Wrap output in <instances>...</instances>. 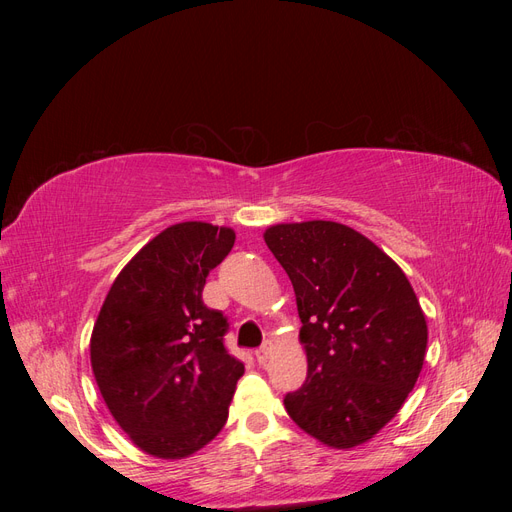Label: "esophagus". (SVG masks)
<instances>
[{"mask_svg":"<svg viewBox=\"0 0 512 512\" xmlns=\"http://www.w3.org/2000/svg\"><path fill=\"white\" fill-rule=\"evenodd\" d=\"M269 354H271V344L260 346V348L256 350V359H258V363H265V361L269 359Z\"/></svg>","mask_w":512,"mask_h":512,"instance_id":"34e87169","label":"esophagus"}]
</instances>
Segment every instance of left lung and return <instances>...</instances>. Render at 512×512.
I'll return each instance as SVG.
<instances>
[{"instance_id":"obj_1","label":"left lung","mask_w":512,"mask_h":512,"mask_svg":"<svg viewBox=\"0 0 512 512\" xmlns=\"http://www.w3.org/2000/svg\"><path fill=\"white\" fill-rule=\"evenodd\" d=\"M265 243L292 282L307 354L286 412L322 444L359 446L414 389L427 348L423 309L397 262L350 226L277 224Z\"/></svg>"}]
</instances>
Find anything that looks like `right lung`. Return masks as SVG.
<instances>
[{"label":"right lung","instance_id":"1","mask_svg":"<svg viewBox=\"0 0 512 512\" xmlns=\"http://www.w3.org/2000/svg\"><path fill=\"white\" fill-rule=\"evenodd\" d=\"M232 245L230 228L175 224L106 294L91 333V369L115 421L147 455L188 457L226 423L245 367L228 354V320L203 303V288Z\"/></svg>","mask_w":512,"mask_h":512}]
</instances>
